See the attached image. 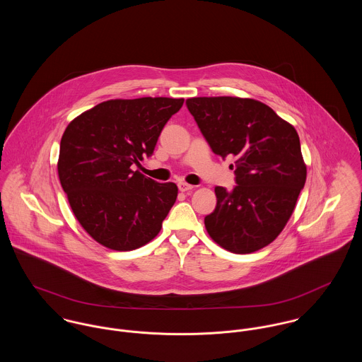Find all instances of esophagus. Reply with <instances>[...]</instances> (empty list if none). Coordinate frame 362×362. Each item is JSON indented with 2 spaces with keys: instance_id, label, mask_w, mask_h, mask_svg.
Segmentation results:
<instances>
[{
  "instance_id": "obj_1",
  "label": "esophagus",
  "mask_w": 362,
  "mask_h": 362,
  "mask_svg": "<svg viewBox=\"0 0 362 362\" xmlns=\"http://www.w3.org/2000/svg\"><path fill=\"white\" fill-rule=\"evenodd\" d=\"M178 189H180L181 192H187V191L194 189V187L189 185V184H187V182H184V181H180V182H178Z\"/></svg>"
}]
</instances>
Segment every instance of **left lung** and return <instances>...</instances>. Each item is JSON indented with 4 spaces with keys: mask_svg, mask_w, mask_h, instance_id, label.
I'll list each match as a JSON object with an SVG mask.
<instances>
[{
    "mask_svg": "<svg viewBox=\"0 0 362 362\" xmlns=\"http://www.w3.org/2000/svg\"><path fill=\"white\" fill-rule=\"evenodd\" d=\"M187 107L213 153L234 157L237 185L216 187V209L205 217L210 238L233 254L262 250L283 231L305 185L296 128L254 99L192 98Z\"/></svg>",
    "mask_w": 362,
    "mask_h": 362,
    "instance_id": "8db88e82",
    "label": "left lung"
}]
</instances>
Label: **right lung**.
Segmentation results:
<instances>
[{
    "instance_id": "1",
    "label": "right lung",
    "mask_w": 362,
    "mask_h": 362,
    "mask_svg": "<svg viewBox=\"0 0 362 362\" xmlns=\"http://www.w3.org/2000/svg\"><path fill=\"white\" fill-rule=\"evenodd\" d=\"M184 99H115L72 119L59 144L58 177L83 230L114 251L152 241L175 204L174 182H156L132 165L152 156Z\"/></svg>"
}]
</instances>
